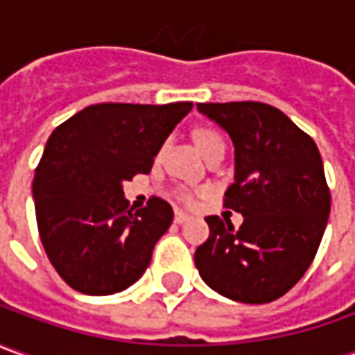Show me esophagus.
<instances>
[{"instance_id": "1", "label": "esophagus", "mask_w": 355, "mask_h": 355, "mask_svg": "<svg viewBox=\"0 0 355 355\" xmlns=\"http://www.w3.org/2000/svg\"><path fill=\"white\" fill-rule=\"evenodd\" d=\"M190 216L184 214V212H180V210H177L175 212V224H184V222H189Z\"/></svg>"}]
</instances>
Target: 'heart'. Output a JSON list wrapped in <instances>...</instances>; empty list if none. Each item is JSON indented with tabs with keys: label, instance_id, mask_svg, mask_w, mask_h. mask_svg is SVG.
I'll return each instance as SVG.
<instances>
[{
	"label": "heart",
	"instance_id": "obj_1",
	"mask_svg": "<svg viewBox=\"0 0 355 355\" xmlns=\"http://www.w3.org/2000/svg\"><path fill=\"white\" fill-rule=\"evenodd\" d=\"M194 141H196V145H198V149H200V153L204 157L226 149V143L222 139V135H218L212 129H200V131H196L194 133ZM177 198L180 202H184V204H192L194 202V194L190 190L180 189L177 190Z\"/></svg>",
	"mask_w": 355,
	"mask_h": 355
}]
</instances>
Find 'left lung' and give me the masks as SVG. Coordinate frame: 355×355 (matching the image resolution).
<instances>
[{
  "mask_svg": "<svg viewBox=\"0 0 355 355\" xmlns=\"http://www.w3.org/2000/svg\"><path fill=\"white\" fill-rule=\"evenodd\" d=\"M234 143L236 175L224 206L243 216H208L210 236L194 253L202 281L222 297L263 304L306 273L330 214L316 143L281 110L261 102L196 104Z\"/></svg>",
  "mask_w": 355,
  "mask_h": 355,
  "instance_id": "1",
  "label": "left lung"
}]
</instances>
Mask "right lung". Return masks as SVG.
I'll return each mask as SVG.
<instances>
[{
  "instance_id": "obj_1",
  "label": "right lung",
  "mask_w": 355,
  "mask_h": 355,
  "mask_svg": "<svg viewBox=\"0 0 355 355\" xmlns=\"http://www.w3.org/2000/svg\"><path fill=\"white\" fill-rule=\"evenodd\" d=\"M192 105H88L49 137L33 180L35 214L49 259L74 291L114 295L149 267L173 208L153 196L129 210L123 182L151 171Z\"/></svg>"
}]
</instances>
